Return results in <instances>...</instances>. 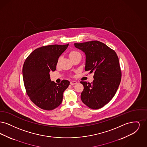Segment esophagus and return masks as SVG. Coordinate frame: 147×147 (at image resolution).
Returning <instances> with one entry per match:
<instances>
[{"mask_svg": "<svg viewBox=\"0 0 147 147\" xmlns=\"http://www.w3.org/2000/svg\"><path fill=\"white\" fill-rule=\"evenodd\" d=\"M70 84L71 85H75V84H77V82H76V81H71Z\"/></svg>", "mask_w": 147, "mask_h": 147, "instance_id": "34e87169", "label": "esophagus"}]
</instances>
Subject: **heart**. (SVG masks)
Listing matches in <instances>:
<instances>
[{
	"mask_svg": "<svg viewBox=\"0 0 147 147\" xmlns=\"http://www.w3.org/2000/svg\"><path fill=\"white\" fill-rule=\"evenodd\" d=\"M79 54H80V53L78 52V51H70L69 53V56L70 58H71L77 56L78 55H79Z\"/></svg>",
	"mask_w": 147,
	"mask_h": 147,
	"instance_id": "b5f03b06",
	"label": "heart"
}]
</instances>
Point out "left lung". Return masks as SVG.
Instances as JSON below:
<instances>
[{
	"mask_svg": "<svg viewBox=\"0 0 147 147\" xmlns=\"http://www.w3.org/2000/svg\"><path fill=\"white\" fill-rule=\"evenodd\" d=\"M86 57L85 70L94 73L91 83L80 82L84 86L81 100L92 109H98L115 96L121 79V71L116 53L98 41L74 43Z\"/></svg>",
	"mask_w": 147,
	"mask_h": 147,
	"instance_id": "8db88e82",
	"label": "left lung"
}]
</instances>
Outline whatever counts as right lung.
<instances>
[{
    "mask_svg": "<svg viewBox=\"0 0 147 147\" xmlns=\"http://www.w3.org/2000/svg\"><path fill=\"white\" fill-rule=\"evenodd\" d=\"M69 44L53 45L35 49L25 60L22 68L24 83L30 100L38 107L52 110L61 105L63 94L70 82L63 80L57 84L49 73L56 69L59 57Z\"/></svg>",
    "mask_w": 147,
    "mask_h": 147,
    "instance_id": "obj_1",
    "label": "right lung"
}]
</instances>
